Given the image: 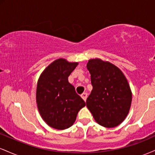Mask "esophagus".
<instances>
[{"label":"esophagus","mask_w":155,"mask_h":155,"mask_svg":"<svg viewBox=\"0 0 155 155\" xmlns=\"http://www.w3.org/2000/svg\"><path fill=\"white\" fill-rule=\"evenodd\" d=\"M81 97H82V99L84 101H86L87 97V93H86V92H83V93L81 95Z\"/></svg>","instance_id":"esophagus-1"}]
</instances>
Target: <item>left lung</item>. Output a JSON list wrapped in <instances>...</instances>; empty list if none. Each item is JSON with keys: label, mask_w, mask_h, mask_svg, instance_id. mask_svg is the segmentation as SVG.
<instances>
[{"label": "left lung", "mask_w": 155, "mask_h": 155, "mask_svg": "<svg viewBox=\"0 0 155 155\" xmlns=\"http://www.w3.org/2000/svg\"><path fill=\"white\" fill-rule=\"evenodd\" d=\"M92 90L87 99L88 109L100 125L111 128L120 124L128 114L132 92L122 71L108 61L89 60Z\"/></svg>", "instance_id": "8db88e82"}]
</instances>
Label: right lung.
Here are the masks:
<instances>
[{
	"mask_svg": "<svg viewBox=\"0 0 155 155\" xmlns=\"http://www.w3.org/2000/svg\"><path fill=\"white\" fill-rule=\"evenodd\" d=\"M78 64L59 58L49 64L38 78L37 106L41 118L52 128L70 127L75 122L78 112L86 105L68 79Z\"/></svg>",
	"mask_w": 155,
	"mask_h": 155,
	"instance_id": "add662e5",
	"label": "right lung"
}]
</instances>
